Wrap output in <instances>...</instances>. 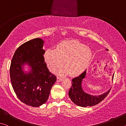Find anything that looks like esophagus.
Returning a JSON list of instances; mask_svg holds the SVG:
<instances>
[{
	"label": "esophagus",
	"mask_w": 126,
	"mask_h": 126,
	"mask_svg": "<svg viewBox=\"0 0 126 126\" xmlns=\"http://www.w3.org/2000/svg\"><path fill=\"white\" fill-rule=\"evenodd\" d=\"M57 81H58V82H59V81L62 80V78L61 77L58 76V77H57Z\"/></svg>",
	"instance_id": "1"
}]
</instances>
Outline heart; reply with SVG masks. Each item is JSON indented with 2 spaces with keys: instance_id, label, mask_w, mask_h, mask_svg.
I'll return each mask as SVG.
<instances>
[{
  "instance_id": "1",
  "label": "heart",
  "mask_w": 126,
  "mask_h": 126,
  "mask_svg": "<svg viewBox=\"0 0 126 126\" xmlns=\"http://www.w3.org/2000/svg\"><path fill=\"white\" fill-rule=\"evenodd\" d=\"M44 57L51 72H56L62 67L64 61V72L76 76L82 73L88 67L92 51L88 46L77 40H67L58 44L55 49H47Z\"/></svg>"
}]
</instances>
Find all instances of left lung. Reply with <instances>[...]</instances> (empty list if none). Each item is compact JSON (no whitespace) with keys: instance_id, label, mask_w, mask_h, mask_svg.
<instances>
[{"instance_id":"obj_1","label":"left lung","mask_w":126,"mask_h":126,"mask_svg":"<svg viewBox=\"0 0 126 126\" xmlns=\"http://www.w3.org/2000/svg\"><path fill=\"white\" fill-rule=\"evenodd\" d=\"M86 71H85L79 76L73 78L72 80V86L68 92L69 97L72 101L76 105L82 107H91L98 104L107 96L110 90V89L107 92L97 96L89 94L84 92L82 88V82L83 79L86 77ZM113 77L114 75H113Z\"/></svg>"}]
</instances>
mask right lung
<instances>
[{"instance_id": "obj_1", "label": "right lung", "mask_w": 126, "mask_h": 126, "mask_svg": "<svg viewBox=\"0 0 126 126\" xmlns=\"http://www.w3.org/2000/svg\"><path fill=\"white\" fill-rule=\"evenodd\" d=\"M43 43L42 39L35 38L22 44L15 52L10 67V80L16 96L25 104L34 107L47 101L57 80L47 67ZM24 63L32 68L28 74L22 71Z\"/></svg>"}]
</instances>
